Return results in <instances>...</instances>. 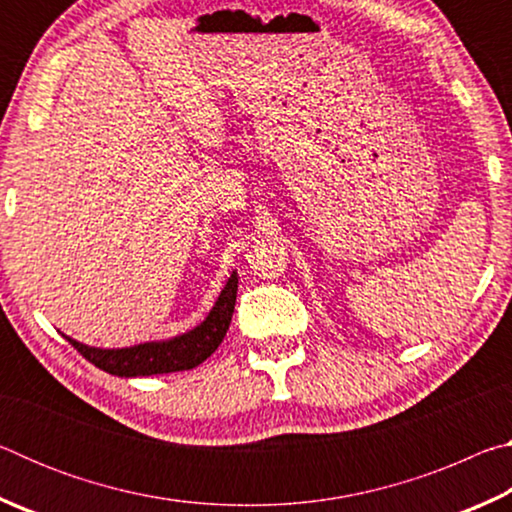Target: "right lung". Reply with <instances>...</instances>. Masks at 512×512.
Masks as SVG:
<instances>
[{"label":"right lung","instance_id":"right-lung-1","mask_svg":"<svg viewBox=\"0 0 512 512\" xmlns=\"http://www.w3.org/2000/svg\"><path fill=\"white\" fill-rule=\"evenodd\" d=\"M237 273L232 271L230 280L225 282L219 300L201 325L189 329V332L173 336L169 341H151L140 343L133 348L121 350H103V348H90L79 341L65 339L79 350L85 359L94 366L110 372L117 377H149V375H162V372H178V370H192L198 363H203L210 354L219 348L225 332H228L232 311H235L237 300Z\"/></svg>","mask_w":512,"mask_h":512}]
</instances>
